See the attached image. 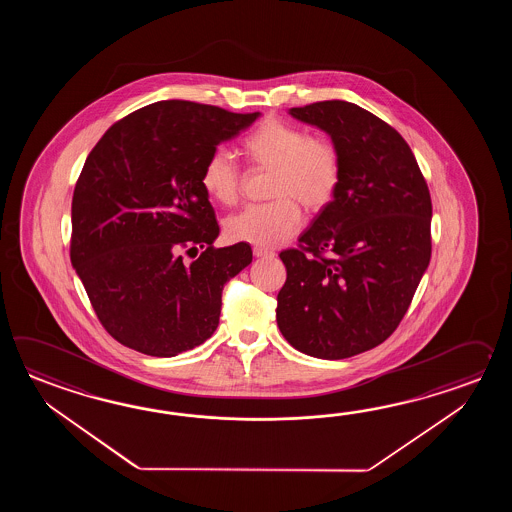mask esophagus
I'll use <instances>...</instances> for the list:
<instances>
[{"instance_id":"1","label":"esophagus","mask_w":512,"mask_h":512,"mask_svg":"<svg viewBox=\"0 0 512 512\" xmlns=\"http://www.w3.org/2000/svg\"><path fill=\"white\" fill-rule=\"evenodd\" d=\"M252 254H254L256 258H272V256H274L271 251H267V249H263V247H254Z\"/></svg>"}]
</instances>
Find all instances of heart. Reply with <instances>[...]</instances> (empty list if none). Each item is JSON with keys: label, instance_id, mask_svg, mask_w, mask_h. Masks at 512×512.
I'll list each match as a JSON object with an SVG mask.
<instances>
[{"label": "heart", "instance_id": "1", "mask_svg": "<svg viewBox=\"0 0 512 512\" xmlns=\"http://www.w3.org/2000/svg\"><path fill=\"white\" fill-rule=\"evenodd\" d=\"M243 153L256 170H271L265 205H251L225 221L232 241L256 247H276L302 225V207L318 212L337 194L342 163L337 146L324 137L282 119H265L241 142ZM241 170L225 150L208 155L201 170V186L219 205H234L240 197Z\"/></svg>", "mask_w": 512, "mask_h": 512}]
</instances>
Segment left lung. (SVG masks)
I'll list each match as a JSON object with an SVG mask.
<instances>
[{
	"label": "left lung",
	"mask_w": 512,
	"mask_h": 512,
	"mask_svg": "<svg viewBox=\"0 0 512 512\" xmlns=\"http://www.w3.org/2000/svg\"><path fill=\"white\" fill-rule=\"evenodd\" d=\"M326 131L342 163L333 201L280 252L287 280L276 322L294 349L338 360L375 348L406 315L432 254V199L390 124L344 100L291 108Z\"/></svg>",
	"instance_id": "left-lung-1"
}]
</instances>
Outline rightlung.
I'll list each match as a JSON object with an SVG mask.
<instances>
[{"label": "right lung", "instance_id": "right-lung-1", "mask_svg": "<svg viewBox=\"0 0 512 512\" xmlns=\"http://www.w3.org/2000/svg\"><path fill=\"white\" fill-rule=\"evenodd\" d=\"M258 117L163 100L115 122L87 155L71 205V263L122 346L175 357L216 331L223 287L252 251L214 247L219 225L201 170ZM199 248L196 261H182Z\"/></svg>", "mask_w": 512, "mask_h": 512}]
</instances>
